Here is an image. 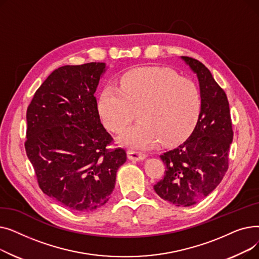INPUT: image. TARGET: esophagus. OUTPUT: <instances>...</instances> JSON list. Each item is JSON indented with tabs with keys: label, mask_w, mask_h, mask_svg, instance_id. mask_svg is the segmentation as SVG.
I'll use <instances>...</instances> for the list:
<instances>
[{
	"label": "esophagus",
	"mask_w": 259,
	"mask_h": 259,
	"mask_svg": "<svg viewBox=\"0 0 259 259\" xmlns=\"http://www.w3.org/2000/svg\"><path fill=\"white\" fill-rule=\"evenodd\" d=\"M127 156L130 160H134V161H142L146 158L145 154H143L141 152H137V151H128Z\"/></svg>",
	"instance_id": "34e87169"
}]
</instances>
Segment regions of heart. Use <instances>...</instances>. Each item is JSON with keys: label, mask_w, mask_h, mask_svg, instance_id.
<instances>
[{"label": "heart", "mask_w": 259, "mask_h": 259, "mask_svg": "<svg viewBox=\"0 0 259 259\" xmlns=\"http://www.w3.org/2000/svg\"><path fill=\"white\" fill-rule=\"evenodd\" d=\"M200 105L192 79L168 68L140 67L121 75L120 87L103 88L98 110L106 128L119 132L130 121L133 107L141 106V120L122 131L117 141L132 150H150L161 139L167 145L186 137L196 124Z\"/></svg>", "instance_id": "obj_1"}]
</instances>
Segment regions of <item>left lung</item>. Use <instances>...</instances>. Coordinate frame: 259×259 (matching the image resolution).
I'll list each match as a JSON object with an SVG mask.
<instances>
[{"label":"left lung","instance_id":"8db88e82","mask_svg":"<svg viewBox=\"0 0 259 259\" xmlns=\"http://www.w3.org/2000/svg\"><path fill=\"white\" fill-rule=\"evenodd\" d=\"M181 59L197 76L200 111L191 135L160 155L166 171L153 188L159 197L176 207H190L221 184L228 170L233 130L227 95L210 70L195 59Z\"/></svg>","mask_w":259,"mask_h":259}]
</instances>
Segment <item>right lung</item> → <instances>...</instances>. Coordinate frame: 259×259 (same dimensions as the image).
Listing matches in <instances>:
<instances>
[{
	"label": "right lung",
	"mask_w": 259,
	"mask_h": 259,
	"mask_svg": "<svg viewBox=\"0 0 259 259\" xmlns=\"http://www.w3.org/2000/svg\"><path fill=\"white\" fill-rule=\"evenodd\" d=\"M105 63L63 66L36 90L27 109V156L42 191L63 207L89 212L105 205L126 151L102 125L95 98Z\"/></svg>",
	"instance_id": "1"
}]
</instances>
